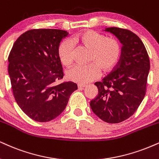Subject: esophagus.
Returning a JSON list of instances; mask_svg holds the SVG:
<instances>
[{"label":"esophagus","instance_id":"1","mask_svg":"<svg viewBox=\"0 0 159 159\" xmlns=\"http://www.w3.org/2000/svg\"><path fill=\"white\" fill-rule=\"evenodd\" d=\"M86 86H87V85L84 84H78V89H82V88L85 87Z\"/></svg>","mask_w":159,"mask_h":159}]
</instances>
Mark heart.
Listing matches in <instances>:
<instances>
[{
	"label": "heart",
	"instance_id": "1",
	"mask_svg": "<svg viewBox=\"0 0 159 159\" xmlns=\"http://www.w3.org/2000/svg\"><path fill=\"white\" fill-rule=\"evenodd\" d=\"M78 45L89 50L88 61L85 66H75L67 72L70 81L78 84H86L95 79L100 73L107 74L117 65L121 55V46L118 40L107 38L104 34L84 30L64 41L58 47V55L61 62L65 66H70L73 61V47Z\"/></svg>",
	"mask_w": 159,
	"mask_h": 159
}]
</instances>
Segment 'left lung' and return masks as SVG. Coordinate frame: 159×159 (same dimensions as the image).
<instances>
[{
  "label": "left lung",
  "instance_id": "8db88e82",
  "mask_svg": "<svg viewBox=\"0 0 159 159\" xmlns=\"http://www.w3.org/2000/svg\"><path fill=\"white\" fill-rule=\"evenodd\" d=\"M123 44L114 70L95 82L98 95L90 107L98 117L110 124L125 121L135 113L147 90L150 59L144 43L133 32L118 27L107 28Z\"/></svg>",
  "mask_w": 159,
  "mask_h": 159
}]
</instances>
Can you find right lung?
<instances>
[{"label":"right lung","mask_w":159,"mask_h":159,"mask_svg":"<svg viewBox=\"0 0 159 159\" xmlns=\"http://www.w3.org/2000/svg\"><path fill=\"white\" fill-rule=\"evenodd\" d=\"M68 32L54 29L25 32L15 42L8 57V72L17 104L35 121H50L60 115L78 86L64 77L58 50Z\"/></svg>","instance_id":"1"}]
</instances>
